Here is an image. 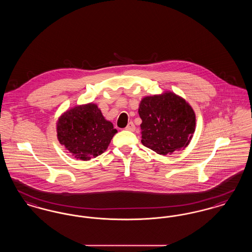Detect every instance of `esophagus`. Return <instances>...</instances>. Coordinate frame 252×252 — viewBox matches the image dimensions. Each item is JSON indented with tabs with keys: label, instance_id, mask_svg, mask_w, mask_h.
Wrapping results in <instances>:
<instances>
[{
	"label": "esophagus",
	"instance_id": "esophagus-1",
	"mask_svg": "<svg viewBox=\"0 0 252 252\" xmlns=\"http://www.w3.org/2000/svg\"><path fill=\"white\" fill-rule=\"evenodd\" d=\"M126 129L128 130V131H134V130H135V125L133 124V122H129V123L127 124Z\"/></svg>",
	"mask_w": 252,
	"mask_h": 252
}]
</instances>
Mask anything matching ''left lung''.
<instances>
[{
	"label": "left lung",
	"mask_w": 252,
	"mask_h": 252,
	"mask_svg": "<svg viewBox=\"0 0 252 252\" xmlns=\"http://www.w3.org/2000/svg\"><path fill=\"white\" fill-rule=\"evenodd\" d=\"M142 144L159 155L185 148L195 129L192 107L180 96L166 92L141 101Z\"/></svg>",
	"instance_id": "1"
}]
</instances>
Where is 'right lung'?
Wrapping results in <instances>:
<instances>
[{
    "mask_svg": "<svg viewBox=\"0 0 252 252\" xmlns=\"http://www.w3.org/2000/svg\"><path fill=\"white\" fill-rule=\"evenodd\" d=\"M58 139L72 156L90 160L104 153L117 133L95 104L77 106L60 116L57 125Z\"/></svg>",
    "mask_w": 252,
    "mask_h": 252,
    "instance_id": "add662e5",
    "label": "right lung"
}]
</instances>
